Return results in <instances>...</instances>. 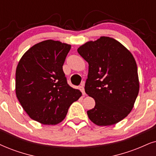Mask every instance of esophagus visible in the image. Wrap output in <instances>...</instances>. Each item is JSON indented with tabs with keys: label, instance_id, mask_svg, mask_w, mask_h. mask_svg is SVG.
I'll list each match as a JSON object with an SVG mask.
<instances>
[{
	"label": "esophagus",
	"instance_id": "esophagus-1",
	"mask_svg": "<svg viewBox=\"0 0 156 156\" xmlns=\"http://www.w3.org/2000/svg\"><path fill=\"white\" fill-rule=\"evenodd\" d=\"M79 88H80V91L82 92L83 95V96L86 95V93H85V90H84V83L83 82L81 85H80V86H79Z\"/></svg>",
	"mask_w": 156,
	"mask_h": 156
}]
</instances>
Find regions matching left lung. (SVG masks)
<instances>
[{
	"label": "left lung",
	"instance_id": "obj_1",
	"mask_svg": "<svg viewBox=\"0 0 156 156\" xmlns=\"http://www.w3.org/2000/svg\"><path fill=\"white\" fill-rule=\"evenodd\" d=\"M78 52L88 63L85 91L96 102L94 108L87 111L88 118L98 126L115 125L130 113L138 95L133 55L109 37L85 43Z\"/></svg>",
	"mask_w": 156,
	"mask_h": 156
}]
</instances>
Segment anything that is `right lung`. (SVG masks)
<instances>
[{"label": "right lung", "instance_id": "add662e5", "mask_svg": "<svg viewBox=\"0 0 156 156\" xmlns=\"http://www.w3.org/2000/svg\"><path fill=\"white\" fill-rule=\"evenodd\" d=\"M71 45L52 39L34 44L26 52L16 70V94L31 119L57 125L82 94L70 87L62 70Z\"/></svg>", "mask_w": 156, "mask_h": 156}]
</instances>
